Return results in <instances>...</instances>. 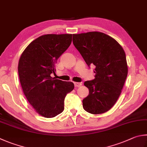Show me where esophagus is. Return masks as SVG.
Returning a JSON list of instances; mask_svg holds the SVG:
<instances>
[{"mask_svg":"<svg viewBox=\"0 0 147 147\" xmlns=\"http://www.w3.org/2000/svg\"><path fill=\"white\" fill-rule=\"evenodd\" d=\"M74 84V86L76 87H78L82 85L81 83H79V82H75Z\"/></svg>","mask_w":147,"mask_h":147,"instance_id":"esophagus-1","label":"esophagus"}]
</instances>
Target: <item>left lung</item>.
<instances>
[{
  "mask_svg": "<svg viewBox=\"0 0 147 147\" xmlns=\"http://www.w3.org/2000/svg\"><path fill=\"white\" fill-rule=\"evenodd\" d=\"M73 42L87 65L95 66V78L84 82L89 94L82 101L83 107L90 114L105 113L118 100L126 80L124 50L116 40L97 31L73 34Z\"/></svg>",
  "mask_w": 147,
  "mask_h": 147,
  "instance_id": "1",
  "label": "left lung"
}]
</instances>
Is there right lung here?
I'll use <instances>...</instances> for the list:
<instances>
[{
	"mask_svg": "<svg viewBox=\"0 0 147 147\" xmlns=\"http://www.w3.org/2000/svg\"><path fill=\"white\" fill-rule=\"evenodd\" d=\"M71 41V34H45L29 44L20 58L18 71L23 92L36 113L45 118L62 113L66 95L74 87L73 82L51 76Z\"/></svg>",
	"mask_w": 147,
	"mask_h": 147,
	"instance_id": "1",
	"label": "right lung"
}]
</instances>
